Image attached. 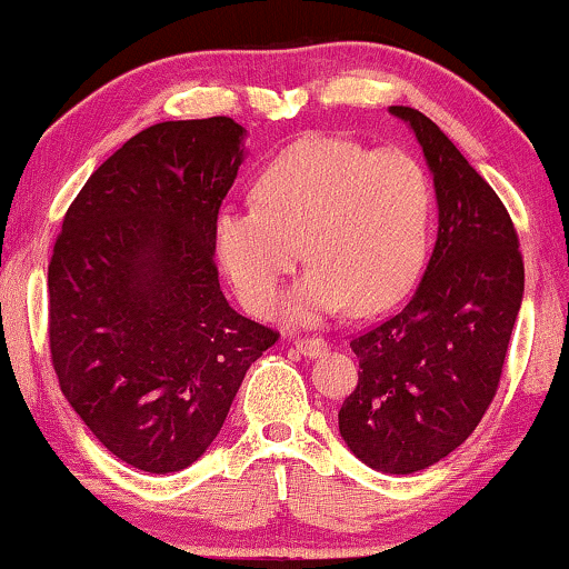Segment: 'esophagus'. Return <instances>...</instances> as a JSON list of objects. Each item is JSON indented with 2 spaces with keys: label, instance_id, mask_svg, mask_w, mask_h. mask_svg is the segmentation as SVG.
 <instances>
[{
  "label": "esophagus",
  "instance_id": "esophagus-1",
  "mask_svg": "<svg viewBox=\"0 0 569 569\" xmlns=\"http://www.w3.org/2000/svg\"><path fill=\"white\" fill-rule=\"evenodd\" d=\"M292 345H295V349H298L300 355H306V357H323L326 352H329V345H326L323 339H292Z\"/></svg>",
  "mask_w": 569,
  "mask_h": 569
}]
</instances>
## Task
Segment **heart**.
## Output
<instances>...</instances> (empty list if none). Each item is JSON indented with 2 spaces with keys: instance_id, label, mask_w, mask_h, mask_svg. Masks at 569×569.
Returning <instances> with one entry per match:
<instances>
[{
  "instance_id": "obj_1",
  "label": "heart",
  "mask_w": 569,
  "mask_h": 569,
  "mask_svg": "<svg viewBox=\"0 0 569 569\" xmlns=\"http://www.w3.org/2000/svg\"><path fill=\"white\" fill-rule=\"evenodd\" d=\"M253 204L217 214L214 251L256 316L274 310L300 251L310 267L284 302L287 318L300 326L347 302L355 313L380 310L415 282L425 261L430 178L401 150L298 139L256 176Z\"/></svg>"
}]
</instances>
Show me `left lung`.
<instances>
[{
  "mask_svg": "<svg viewBox=\"0 0 569 569\" xmlns=\"http://www.w3.org/2000/svg\"><path fill=\"white\" fill-rule=\"evenodd\" d=\"M415 131L438 199V240L411 300L349 341L360 380L339 435L370 469L415 473L461 446L500 386L523 302V256L508 209L435 121L388 108Z\"/></svg>",
  "mask_w": 569,
  "mask_h": 569,
  "instance_id": "obj_1",
  "label": "left lung"
}]
</instances>
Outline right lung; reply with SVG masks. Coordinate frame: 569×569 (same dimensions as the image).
Returning <instances> with one entry per match:
<instances>
[{
	"mask_svg": "<svg viewBox=\"0 0 569 569\" xmlns=\"http://www.w3.org/2000/svg\"><path fill=\"white\" fill-rule=\"evenodd\" d=\"M228 116L139 131L88 178L49 263L61 393L123 463L176 473L222 430L279 339L220 290L214 220L246 158Z\"/></svg>",
	"mask_w": 569,
	"mask_h": 569,
	"instance_id": "right-lung-1",
	"label": "right lung"
}]
</instances>
